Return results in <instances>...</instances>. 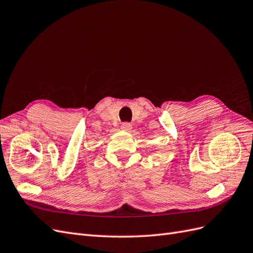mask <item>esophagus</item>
Wrapping results in <instances>:
<instances>
[{"label":"esophagus","instance_id":"esophagus-1","mask_svg":"<svg viewBox=\"0 0 253 253\" xmlns=\"http://www.w3.org/2000/svg\"><path fill=\"white\" fill-rule=\"evenodd\" d=\"M120 128L124 129V131H129V129L132 128V125L128 124V122H124V124L121 125Z\"/></svg>","mask_w":253,"mask_h":253}]
</instances>
